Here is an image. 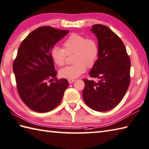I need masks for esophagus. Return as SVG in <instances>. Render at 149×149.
<instances>
[{"label": "esophagus", "mask_w": 149, "mask_h": 149, "mask_svg": "<svg viewBox=\"0 0 149 149\" xmlns=\"http://www.w3.org/2000/svg\"><path fill=\"white\" fill-rule=\"evenodd\" d=\"M74 81H75V80H73V79H69V80H68V81H69V84L73 83Z\"/></svg>", "instance_id": "34e87169"}]
</instances>
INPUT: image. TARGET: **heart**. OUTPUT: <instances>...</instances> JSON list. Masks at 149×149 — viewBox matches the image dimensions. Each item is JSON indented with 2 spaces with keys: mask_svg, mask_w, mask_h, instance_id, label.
I'll return each mask as SVG.
<instances>
[{
  "mask_svg": "<svg viewBox=\"0 0 149 149\" xmlns=\"http://www.w3.org/2000/svg\"><path fill=\"white\" fill-rule=\"evenodd\" d=\"M63 49L54 46L51 50V56L53 62L58 66L65 64L67 56L73 54L72 65L60 69L61 77L74 79L80 77L88 69L95 66L99 54V47L93 38L86 37L77 33L69 35L63 43Z\"/></svg>",
  "mask_w": 149,
  "mask_h": 149,
  "instance_id": "b5f03b06",
  "label": "heart"
}]
</instances>
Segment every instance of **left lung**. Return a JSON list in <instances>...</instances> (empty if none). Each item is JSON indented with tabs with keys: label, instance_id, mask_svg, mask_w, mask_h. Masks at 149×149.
Listing matches in <instances>:
<instances>
[{
	"label": "left lung",
	"instance_id": "left-lung-1",
	"mask_svg": "<svg viewBox=\"0 0 149 149\" xmlns=\"http://www.w3.org/2000/svg\"><path fill=\"white\" fill-rule=\"evenodd\" d=\"M98 40V58L89 72L97 81L83 79L84 102L90 108L104 112L113 109L125 96L130 82V60L125 45L116 33L102 24L92 26Z\"/></svg>",
	"mask_w": 149,
	"mask_h": 149
}]
</instances>
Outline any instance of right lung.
I'll return each mask as SVG.
<instances>
[{
    "mask_svg": "<svg viewBox=\"0 0 149 149\" xmlns=\"http://www.w3.org/2000/svg\"><path fill=\"white\" fill-rule=\"evenodd\" d=\"M68 30L41 26L22 42L13 61V70L21 100L37 113L52 111L61 102L69 82L57 79L51 50ZM55 79V81L48 84Z\"/></svg>",
    "mask_w": 149,
    "mask_h": 149,
    "instance_id": "obj_1",
    "label": "right lung"
}]
</instances>
